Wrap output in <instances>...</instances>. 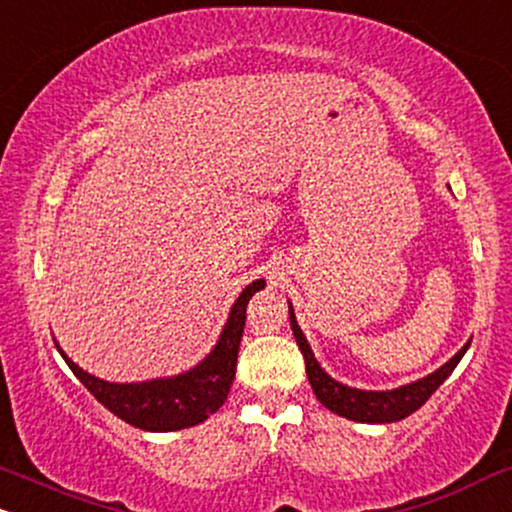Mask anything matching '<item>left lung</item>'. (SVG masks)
<instances>
[{"instance_id": "8db88e82", "label": "left lung", "mask_w": 512, "mask_h": 512, "mask_svg": "<svg viewBox=\"0 0 512 512\" xmlns=\"http://www.w3.org/2000/svg\"><path fill=\"white\" fill-rule=\"evenodd\" d=\"M288 317H291V329L295 336V343H298L300 353L305 357V369H307V379H310L312 391L319 403L324 408H329L336 415L346 417V420L353 422H367V424H386V422H398L405 420V417L412 415L415 410H420L432 393L439 389L443 381L448 379V374L458 367V362L463 360V355L470 348V341L465 343L463 348L455 353L446 365H441L436 372L427 374V377L410 381V384L398 386V389H389V391H365V389H353V386L341 384L334 377L324 372L322 365L317 362L315 353H312L310 343L303 334V329L298 326V319H295L293 305L288 303Z\"/></svg>"}]
</instances>
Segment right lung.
Wrapping results in <instances>:
<instances>
[{
  "instance_id": "obj_1",
  "label": "right lung",
  "mask_w": 512,
  "mask_h": 512,
  "mask_svg": "<svg viewBox=\"0 0 512 512\" xmlns=\"http://www.w3.org/2000/svg\"><path fill=\"white\" fill-rule=\"evenodd\" d=\"M267 286L264 279H255L243 288L236 303L231 305L229 319L221 329L217 346L190 367L188 372L176 377H159L147 381H104L95 374L78 367L64 350H57L71 367V372L80 379L107 410H112L123 422L143 429V432H178V429L195 427L214 415L226 396H229L233 377H236L238 346L245 329V307L257 291Z\"/></svg>"
}]
</instances>
